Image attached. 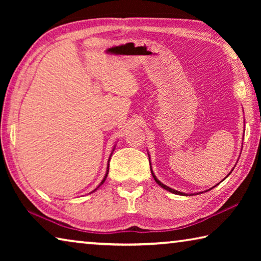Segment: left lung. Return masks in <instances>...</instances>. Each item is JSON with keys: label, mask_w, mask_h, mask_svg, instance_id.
<instances>
[{"label": "left lung", "mask_w": 261, "mask_h": 261, "mask_svg": "<svg viewBox=\"0 0 261 261\" xmlns=\"http://www.w3.org/2000/svg\"><path fill=\"white\" fill-rule=\"evenodd\" d=\"M151 173H152V175H153V177H154V180H155V182L160 185L161 188H163L165 190H167V191H169V192H171V193H175V194H179V196H188V194H185V193H183V192H179V191H177V190H174V189H171V188H169V187H167V185H165L163 183H161L160 180H159L158 178H156V176L154 175V173H153V170H152V168H151ZM231 173V171H230ZM229 173V174H230ZM199 194V193H198Z\"/></svg>", "instance_id": "left-lung-1"}]
</instances>
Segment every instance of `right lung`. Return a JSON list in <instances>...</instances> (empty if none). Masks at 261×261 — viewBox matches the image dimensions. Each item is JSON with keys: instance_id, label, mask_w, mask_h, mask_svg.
I'll return each mask as SVG.
<instances>
[{"instance_id": "right-lung-1", "label": "right lung", "mask_w": 261, "mask_h": 261, "mask_svg": "<svg viewBox=\"0 0 261 261\" xmlns=\"http://www.w3.org/2000/svg\"><path fill=\"white\" fill-rule=\"evenodd\" d=\"M112 154H113V152H112ZM108 171H109V166L107 167V173H106L105 177H103V179H102V182L100 183V185H102V184H103V182H105V180H106V178H107V176H108ZM100 185H99V187H100ZM99 187H98V188H99ZM98 188H96V189H98ZM96 189H95V190H96ZM95 190H94V191H95ZM94 191H93V192H94Z\"/></svg>"}]
</instances>
